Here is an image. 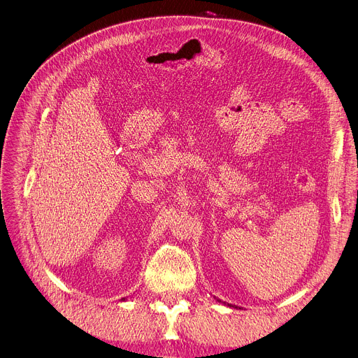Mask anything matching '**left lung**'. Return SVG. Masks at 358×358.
<instances>
[{
  "label": "left lung",
  "mask_w": 358,
  "mask_h": 358,
  "mask_svg": "<svg viewBox=\"0 0 358 358\" xmlns=\"http://www.w3.org/2000/svg\"><path fill=\"white\" fill-rule=\"evenodd\" d=\"M215 299V297H214ZM218 303H221V304H224V306H227V307H234V308H240V307H237V306H233V304H230V303H225V301H221V300H218V299H215Z\"/></svg>",
  "instance_id": "8db88e82"
}]
</instances>
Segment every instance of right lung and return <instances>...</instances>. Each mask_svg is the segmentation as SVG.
<instances>
[{
	"mask_svg": "<svg viewBox=\"0 0 358 358\" xmlns=\"http://www.w3.org/2000/svg\"><path fill=\"white\" fill-rule=\"evenodd\" d=\"M122 300H125V299H122Z\"/></svg>",
	"mask_w": 358,
	"mask_h": 358,
	"instance_id": "right-lung-1",
	"label": "right lung"
}]
</instances>
